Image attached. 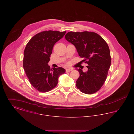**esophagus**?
I'll return each instance as SVG.
<instances>
[{
  "instance_id": "34e87169",
  "label": "esophagus",
  "mask_w": 134,
  "mask_h": 134,
  "mask_svg": "<svg viewBox=\"0 0 134 134\" xmlns=\"http://www.w3.org/2000/svg\"><path fill=\"white\" fill-rule=\"evenodd\" d=\"M72 70H73V69H72V68H68V69H66V71L67 72H69L72 71Z\"/></svg>"
}]
</instances>
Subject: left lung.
I'll return each instance as SVG.
<instances>
[{
	"label": "left lung",
	"mask_w": 134,
	"mask_h": 134,
	"mask_svg": "<svg viewBox=\"0 0 134 134\" xmlns=\"http://www.w3.org/2000/svg\"><path fill=\"white\" fill-rule=\"evenodd\" d=\"M65 38L74 45L79 56L88 64L86 72L76 69L80 76L76 81L78 89L91 94L98 91L104 83L111 64L108 45L102 37L94 32H68Z\"/></svg>",
	"instance_id": "obj_1"
}]
</instances>
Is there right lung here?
I'll use <instances>...</instances> for the list:
<instances>
[{
	"label": "right lung",
	"instance_id": "1",
	"mask_svg": "<svg viewBox=\"0 0 134 134\" xmlns=\"http://www.w3.org/2000/svg\"><path fill=\"white\" fill-rule=\"evenodd\" d=\"M66 32H41L26 44L24 55V69L32 86L40 92H48L55 88L59 76L65 73V69L62 67L51 69L48 63L54 46Z\"/></svg>",
	"mask_w": 134,
	"mask_h": 134
}]
</instances>
